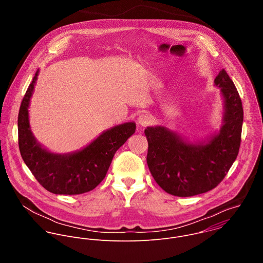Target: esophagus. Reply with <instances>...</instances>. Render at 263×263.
<instances>
[{"mask_svg": "<svg viewBox=\"0 0 263 263\" xmlns=\"http://www.w3.org/2000/svg\"><path fill=\"white\" fill-rule=\"evenodd\" d=\"M151 121H152V119H151L150 115H148V114H141L138 117V123L143 127L148 126L150 124Z\"/></svg>", "mask_w": 263, "mask_h": 263, "instance_id": "obj_1", "label": "esophagus"}]
</instances>
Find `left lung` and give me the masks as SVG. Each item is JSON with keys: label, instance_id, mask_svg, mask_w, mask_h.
<instances>
[{"label": "left lung", "instance_id": "obj_1", "mask_svg": "<svg viewBox=\"0 0 263 263\" xmlns=\"http://www.w3.org/2000/svg\"><path fill=\"white\" fill-rule=\"evenodd\" d=\"M214 85L223 98V120L220 129L205 140L189 141L166 126H148L147 163L151 174L166 192L180 197L204 193L216 187L236 160L243 123L239 93L225 70Z\"/></svg>", "mask_w": 263, "mask_h": 263}]
</instances>
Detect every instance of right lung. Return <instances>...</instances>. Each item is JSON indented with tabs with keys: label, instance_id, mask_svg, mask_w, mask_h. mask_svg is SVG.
<instances>
[{
	"label": "right lung",
	"instance_id": "obj_1",
	"mask_svg": "<svg viewBox=\"0 0 263 263\" xmlns=\"http://www.w3.org/2000/svg\"><path fill=\"white\" fill-rule=\"evenodd\" d=\"M39 70L22 100L18 114V143L24 163L38 182L54 194H81L105 177L113 156L136 132L134 121L115 125L80 150L59 154L47 150L31 132L29 106Z\"/></svg>",
	"mask_w": 263,
	"mask_h": 263
}]
</instances>
